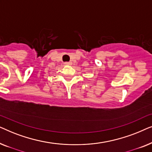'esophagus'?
Returning a JSON list of instances; mask_svg holds the SVG:
<instances>
[{"mask_svg":"<svg viewBox=\"0 0 152 152\" xmlns=\"http://www.w3.org/2000/svg\"><path fill=\"white\" fill-rule=\"evenodd\" d=\"M65 64L66 65H70L71 64H70V62H65Z\"/></svg>","mask_w":152,"mask_h":152,"instance_id":"1","label":"esophagus"}]
</instances>
